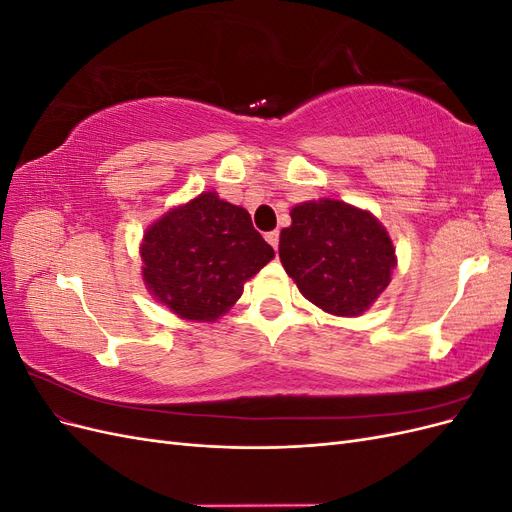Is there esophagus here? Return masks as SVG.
<instances>
[{
  "instance_id": "obj_1",
  "label": "esophagus",
  "mask_w": 512,
  "mask_h": 512,
  "mask_svg": "<svg viewBox=\"0 0 512 512\" xmlns=\"http://www.w3.org/2000/svg\"><path fill=\"white\" fill-rule=\"evenodd\" d=\"M267 241H269V245L273 247V250H277V245H280V232L277 230H271V232H267Z\"/></svg>"
}]
</instances>
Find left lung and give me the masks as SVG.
Listing matches in <instances>:
<instances>
[{"label": "left lung", "instance_id": "1", "mask_svg": "<svg viewBox=\"0 0 512 512\" xmlns=\"http://www.w3.org/2000/svg\"><path fill=\"white\" fill-rule=\"evenodd\" d=\"M290 218L280 260L303 297L333 316L367 312L397 265L386 228L369 211L333 198L301 203Z\"/></svg>", "mask_w": 512, "mask_h": 512}]
</instances>
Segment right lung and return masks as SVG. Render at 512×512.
I'll return each mask as SVG.
<instances>
[{"label":"right lung","instance_id":"right-lung-1","mask_svg":"<svg viewBox=\"0 0 512 512\" xmlns=\"http://www.w3.org/2000/svg\"><path fill=\"white\" fill-rule=\"evenodd\" d=\"M273 247L243 207L215 192L170 209L143 237L149 294L183 320L213 322L237 303L243 284L273 260Z\"/></svg>","mask_w":512,"mask_h":512}]
</instances>
